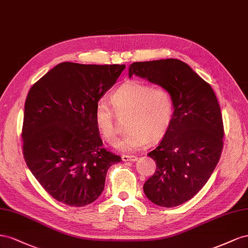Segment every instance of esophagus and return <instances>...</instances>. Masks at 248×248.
Returning <instances> with one entry per match:
<instances>
[{
	"instance_id": "esophagus-1",
	"label": "esophagus",
	"mask_w": 248,
	"mask_h": 248,
	"mask_svg": "<svg viewBox=\"0 0 248 248\" xmlns=\"http://www.w3.org/2000/svg\"><path fill=\"white\" fill-rule=\"evenodd\" d=\"M122 159H123V161H124V162H135V161H137V159H138V158L136 157V155H123Z\"/></svg>"
}]
</instances>
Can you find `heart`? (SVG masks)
<instances>
[{"mask_svg":"<svg viewBox=\"0 0 248 248\" xmlns=\"http://www.w3.org/2000/svg\"><path fill=\"white\" fill-rule=\"evenodd\" d=\"M110 104L112 107L106 103L96 106L94 124L100 136L113 144L117 138L115 114L128 115L125 128L129 132L119 140L120 151L134 152L150 141L157 142L170 129L174 106L170 93L164 87L131 80L114 90Z\"/></svg>","mask_w":248,"mask_h":248,"instance_id":"b5f03b06","label":"heart"}]
</instances>
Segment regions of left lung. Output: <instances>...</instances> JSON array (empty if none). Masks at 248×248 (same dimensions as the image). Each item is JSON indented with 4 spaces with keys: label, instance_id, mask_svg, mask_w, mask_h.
Segmentation results:
<instances>
[{
    "label": "left lung",
    "instance_id": "8db88e82",
    "mask_svg": "<svg viewBox=\"0 0 248 248\" xmlns=\"http://www.w3.org/2000/svg\"><path fill=\"white\" fill-rule=\"evenodd\" d=\"M133 75L166 88L172 96L170 129L148 153L157 168L144 183L143 190L157 206H180L206 185L220 159V106L211 85L181 60L134 62L129 67V77Z\"/></svg>",
    "mask_w": 248,
    "mask_h": 248
}]
</instances>
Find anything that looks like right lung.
<instances>
[{
    "label": "right lung",
    "mask_w": 248,
    "mask_h": 248,
    "mask_svg": "<svg viewBox=\"0 0 248 248\" xmlns=\"http://www.w3.org/2000/svg\"><path fill=\"white\" fill-rule=\"evenodd\" d=\"M125 68L62 62L31 87L25 103L23 154L31 172L55 200L84 207L98 199L111 165L94 124V110Z\"/></svg>",
    "instance_id": "right-lung-1"
}]
</instances>
